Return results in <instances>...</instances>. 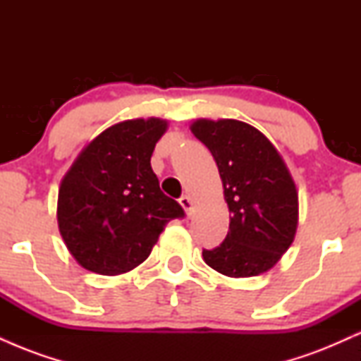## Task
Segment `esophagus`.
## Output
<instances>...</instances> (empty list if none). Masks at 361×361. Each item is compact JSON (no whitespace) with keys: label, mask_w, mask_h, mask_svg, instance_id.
Here are the masks:
<instances>
[{"label":"esophagus","mask_w":361,"mask_h":361,"mask_svg":"<svg viewBox=\"0 0 361 361\" xmlns=\"http://www.w3.org/2000/svg\"><path fill=\"white\" fill-rule=\"evenodd\" d=\"M180 205L183 207V210L186 212V215H192L193 214V200L190 198V195H183L180 198Z\"/></svg>","instance_id":"34e87169"}]
</instances>
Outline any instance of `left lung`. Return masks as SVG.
Segmentation results:
<instances>
[{"mask_svg": "<svg viewBox=\"0 0 361 361\" xmlns=\"http://www.w3.org/2000/svg\"><path fill=\"white\" fill-rule=\"evenodd\" d=\"M190 130L212 152L229 207V233L204 261L231 279L271 270L292 246L299 224V192L270 139L234 118H198Z\"/></svg>", "mask_w": 361, "mask_h": 361, "instance_id": "obj_1", "label": "left lung"}]
</instances>
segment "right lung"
<instances>
[{
	"label": "right lung",
	"mask_w": 361,
	"mask_h": 361,
	"mask_svg": "<svg viewBox=\"0 0 361 361\" xmlns=\"http://www.w3.org/2000/svg\"><path fill=\"white\" fill-rule=\"evenodd\" d=\"M164 118H134L103 130L82 147L62 178L57 224L85 270L122 275L147 259L169 221L183 217L161 192L151 168Z\"/></svg>",
	"instance_id": "1"
}]
</instances>
